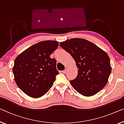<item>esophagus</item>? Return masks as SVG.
Wrapping results in <instances>:
<instances>
[{"label": "esophagus", "instance_id": "1", "mask_svg": "<svg viewBox=\"0 0 124 124\" xmlns=\"http://www.w3.org/2000/svg\"><path fill=\"white\" fill-rule=\"evenodd\" d=\"M67 67H65V69H64L63 71H62V72L63 73H66V72H67Z\"/></svg>", "mask_w": 124, "mask_h": 124}]
</instances>
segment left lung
Wrapping results in <instances>:
<instances>
[{
	"mask_svg": "<svg viewBox=\"0 0 124 124\" xmlns=\"http://www.w3.org/2000/svg\"><path fill=\"white\" fill-rule=\"evenodd\" d=\"M60 45L76 63L78 74L76 78L70 81L74 89L85 96H91L100 91L108 83L111 72L108 54L82 38L70 39L61 42Z\"/></svg>",
	"mask_w": 124,
	"mask_h": 124,
	"instance_id": "obj_1",
	"label": "left lung"
}]
</instances>
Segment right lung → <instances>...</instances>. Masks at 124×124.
I'll return each instance as SVG.
<instances>
[{"instance_id":"obj_1","label":"right lung","mask_w":124,"mask_h":124,"mask_svg":"<svg viewBox=\"0 0 124 124\" xmlns=\"http://www.w3.org/2000/svg\"><path fill=\"white\" fill-rule=\"evenodd\" d=\"M58 46L56 40H44L23 51L14 61V80L29 96L38 98L50 90L59 73L56 60L50 55Z\"/></svg>"}]
</instances>
